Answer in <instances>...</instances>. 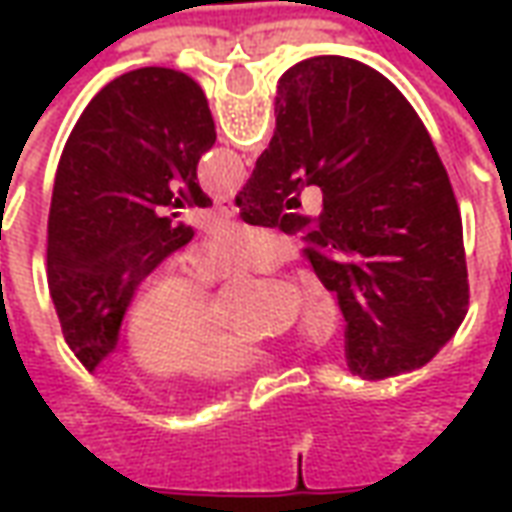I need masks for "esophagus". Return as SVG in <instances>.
<instances>
[{
  "instance_id": "1",
  "label": "esophagus",
  "mask_w": 512,
  "mask_h": 512,
  "mask_svg": "<svg viewBox=\"0 0 512 512\" xmlns=\"http://www.w3.org/2000/svg\"><path fill=\"white\" fill-rule=\"evenodd\" d=\"M216 211L224 213V216H235V213H238V205H235L233 197H219V200H216Z\"/></svg>"
}]
</instances>
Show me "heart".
I'll use <instances>...</instances> for the list:
<instances>
[{"mask_svg": "<svg viewBox=\"0 0 512 512\" xmlns=\"http://www.w3.org/2000/svg\"><path fill=\"white\" fill-rule=\"evenodd\" d=\"M279 241L266 230L246 224H224L191 255V274L202 285L244 274H266L277 266ZM301 334L310 343H326L340 326V304L318 277L299 288ZM128 362L139 376H186L191 384H227L266 365L268 354L222 332L219 304L194 282L164 271L136 293L126 323Z\"/></svg>", "mask_w": 512, "mask_h": 512, "instance_id": "b5f03b06", "label": "heart"}]
</instances>
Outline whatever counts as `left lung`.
Masks as SVG:
<instances>
[{
	"instance_id": "8db88e82",
	"label": "left lung",
	"mask_w": 512,
	"mask_h": 512,
	"mask_svg": "<svg viewBox=\"0 0 512 512\" xmlns=\"http://www.w3.org/2000/svg\"><path fill=\"white\" fill-rule=\"evenodd\" d=\"M213 142L202 87L172 68L117 76L73 126L51 194L46 274L65 343L90 373L117 348L142 279L194 238L167 208L211 205L197 164Z\"/></svg>"
}]
</instances>
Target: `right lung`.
<instances>
[{"mask_svg": "<svg viewBox=\"0 0 512 512\" xmlns=\"http://www.w3.org/2000/svg\"><path fill=\"white\" fill-rule=\"evenodd\" d=\"M277 128L238 191L241 219L296 233L284 213L324 191L304 255L345 318V362L367 381L428 365L469 307L461 211L422 120L386 76L348 57L282 73Z\"/></svg>", "mask_w": 512, "mask_h": 512, "instance_id": "add662e5", "label": "right lung"}]
</instances>
